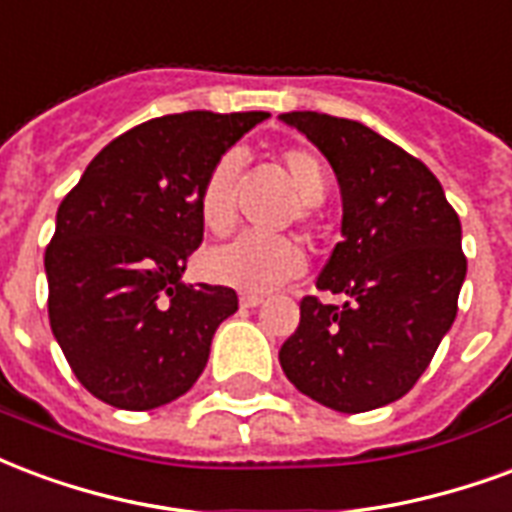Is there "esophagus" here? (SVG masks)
Wrapping results in <instances>:
<instances>
[{
  "label": "esophagus",
  "instance_id": "obj_1",
  "mask_svg": "<svg viewBox=\"0 0 512 512\" xmlns=\"http://www.w3.org/2000/svg\"><path fill=\"white\" fill-rule=\"evenodd\" d=\"M261 302H264V294H256V292L240 294V305H245V308H256V305H261Z\"/></svg>",
  "mask_w": 512,
  "mask_h": 512
}]
</instances>
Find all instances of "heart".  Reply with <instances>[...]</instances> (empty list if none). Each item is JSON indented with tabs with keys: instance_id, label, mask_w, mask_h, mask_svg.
<instances>
[{
	"instance_id": "b5f03b06",
	"label": "heart",
	"mask_w": 512,
	"mask_h": 512,
	"mask_svg": "<svg viewBox=\"0 0 512 512\" xmlns=\"http://www.w3.org/2000/svg\"><path fill=\"white\" fill-rule=\"evenodd\" d=\"M281 166L300 199V218L308 220L313 207L322 204L330 177L324 160L308 147L281 149ZM242 160L237 152H223L207 171L199 190L201 223L212 234H226L237 220V188H240ZM305 251L292 237L240 234L231 242L215 245L204 253L201 270L212 283L242 289V292H270L281 283L305 272Z\"/></svg>"
}]
</instances>
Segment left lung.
Wrapping results in <instances>:
<instances>
[{
    "instance_id": "obj_1",
    "label": "left lung",
    "mask_w": 512,
    "mask_h": 512,
    "mask_svg": "<svg viewBox=\"0 0 512 512\" xmlns=\"http://www.w3.org/2000/svg\"><path fill=\"white\" fill-rule=\"evenodd\" d=\"M283 122L330 160L343 240L316 281L349 300L302 297L281 346L289 382L322 406L357 414L412 390L458 313L466 278L461 220L423 160L354 119L292 111Z\"/></svg>"
}]
</instances>
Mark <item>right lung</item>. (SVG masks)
<instances>
[{"label":"right lung","mask_w":512,"mask_h":512,"mask_svg":"<svg viewBox=\"0 0 512 512\" xmlns=\"http://www.w3.org/2000/svg\"><path fill=\"white\" fill-rule=\"evenodd\" d=\"M267 111H185L100 149L57 210L46 248L48 322L103 404L147 412L185 395L212 335L237 311L229 286H185L204 240L201 182Z\"/></svg>","instance_id":"1"}]
</instances>
